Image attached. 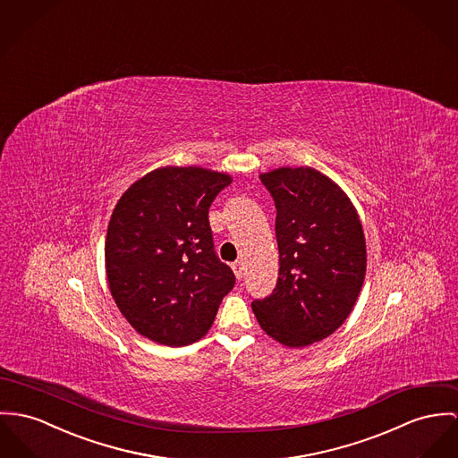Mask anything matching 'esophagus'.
Listing matches in <instances>:
<instances>
[{
	"label": "esophagus",
	"instance_id": "34e87169",
	"mask_svg": "<svg viewBox=\"0 0 458 458\" xmlns=\"http://www.w3.org/2000/svg\"><path fill=\"white\" fill-rule=\"evenodd\" d=\"M232 268H233V274H235V277L241 281V279L244 277V270H246V265H244V261H235V263L232 265Z\"/></svg>",
	"mask_w": 458,
	"mask_h": 458
}]
</instances>
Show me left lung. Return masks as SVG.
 Instances as JSON below:
<instances>
[{
	"mask_svg": "<svg viewBox=\"0 0 458 458\" xmlns=\"http://www.w3.org/2000/svg\"><path fill=\"white\" fill-rule=\"evenodd\" d=\"M277 217L279 281L252 301L261 329L289 349L333 335L351 316L366 276V239L347 193L314 167L259 174Z\"/></svg>",
	"mask_w": 458,
	"mask_h": 458,
	"instance_id": "left-lung-1",
	"label": "left lung"
}]
</instances>
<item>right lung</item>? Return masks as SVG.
<instances>
[{"instance_id":"obj_1","label":"right lung","mask_w":458,"mask_h":458,"mask_svg":"<svg viewBox=\"0 0 458 458\" xmlns=\"http://www.w3.org/2000/svg\"><path fill=\"white\" fill-rule=\"evenodd\" d=\"M232 176L204 167H158L116 202L106 233V277L127 322L169 347L211 329L235 276L214 252L209 208Z\"/></svg>"}]
</instances>
